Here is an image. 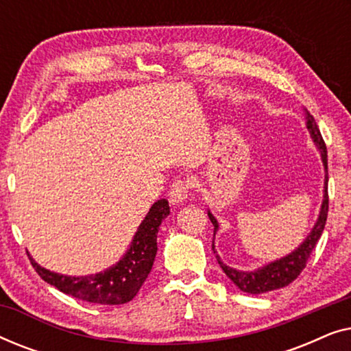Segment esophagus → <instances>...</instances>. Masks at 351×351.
<instances>
[{"mask_svg": "<svg viewBox=\"0 0 351 351\" xmlns=\"http://www.w3.org/2000/svg\"><path fill=\"white\" fill-rule=\"evenodd\" d=\"M190 193V184L186 180H176L174 184L171 185L169 190V199L172 204H179L182 201L186 199V196Z\"/></svg>", "mask_w": 351, "mask_h": 351, "instance_id": "1", "label": "esophagus"}]
</instances>
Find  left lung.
I'll list each match as a JSON object with an SVG mask.
<instances>
[{"mask_svg": "<svg viewBox=\"0 0 351 351\" xmlns=\"http://www.w3.org/2000/svg\"><path fill=\"white\" fill-rule=\"evenodd\" d=\"M306 128H308L310 136L313 138V142L316 143V147H318V150L321 153V160H323L326 176H324V199H323V204H321L318 220H316L315 227L311 228L308 237L305 238V241L302 243L295 251L287 254L286 257L268 263V265L254 271H241V270H237V268L225 265V263L220 261V257L217 256V251H215V246L213 241V251L215 254V257H217L220 268H222L225 275H227L230 280L238 286V289H241L243 292H247V294H263V292L281 289V287L291 285V282L294 281L295 278L300 275L302 270L306 267V261L310 258L311 252H313V249L316 247V243L319 241L321 234H323L326 219H328V210H329L328 150H326V143L318 129V124H316L315 118L311 117L308 112H306ZM208 215L210 222L214 225V237H215V233H217L219 230V223L213 214L208 213Z\"/></svg>", "mask_w": 351, "mask_h": 351, "instance_id": "obj_1", "label": "left lung"}]
</instances>
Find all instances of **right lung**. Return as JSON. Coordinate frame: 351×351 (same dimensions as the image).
I'll return each mask as SVG.
<instances>
[{
    "label": "right lung",
    "mask_w": 351,
    "mask_h": 351,
    "mask_svg": "<svg viewBox=\"0 0 351 351\" xmlns=\"http://www.w3.org/2000/svg\"><path fill=\"white\" fill-rule=\"evenodd\" d=\"M169 215L167 199H158L134 234L131 247L121 261L107 270L89 276H66L49 271L38 265L30 257L35 271L46 282L66 295L90 304L121 305L137 295L148 273L152 271L158 246L156 234L162 220Z\"/></svg>",
    "instance_id": "right-lung-1"
}]
</instances>
